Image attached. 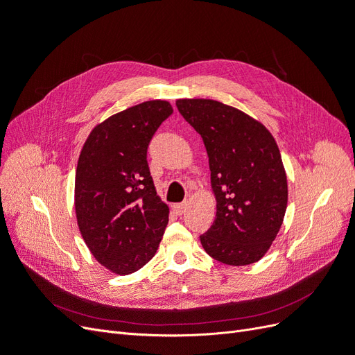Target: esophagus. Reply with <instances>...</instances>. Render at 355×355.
<instances>
[{
  "label": "esophagus",
  "mask_w": 355,
  "mask_h": 355,
  "mask_svg": "<svg viewBox=\"0 0 355 355\" xmlns=\"http://www.w3.org/2000/svg\"><path fill=\"white\" fill-rule=\"evenodd\" d=\"M173 210L179 214V216H182L187 211V202H179V204H175L173 206Z\"/></svg>",
  "instance_id": "34e87169"
}]
</instances>
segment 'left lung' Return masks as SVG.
<instances>
[{
	"instance_id": "1",
	"label": "left lung",
	"mask_w": 355,
	"mask_h": 355,
	"mask_svg": "<svg viewBox=\"0 0 355 355\" xmlns=\"http://www.w3.org/2000/svg\"><path fill=\"white\" fill-rule=\"evenodd\" d=\"M182 116L201 135L209 155L216 219L200 235L222 263L261 259L275 240L287 207V178L272 135L254 118L211 99H179Z\"/></svg>"
}]
</instances>
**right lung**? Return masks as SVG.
<instances>
[{
	"mask_svg": "<svg viewBox=\"0 0 355 355\" xmlns=\"http://www.w3.org/2000/svg\"><path fill=\"white\" fill-rule=\"evenodd\" d=\"M173 114L166 101H148L96 125L75 175V213L96 261L127 275L153 259L168 222L146 153L157 128Z\"/></svg>",
	"mask_w": 355,
	"mask_h": 355,
	"instance_id": "right-lung-1",
	"label": "right lung"
}]
</instances>
